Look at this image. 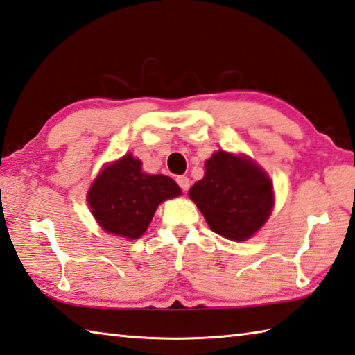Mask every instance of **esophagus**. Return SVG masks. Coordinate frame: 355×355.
I'll list each match as a JSON object with an SVG mask.
<instances>
[{
    "instance_id": "obj_1",
    "label": "esophagus",
    "mask_w": 355,
    "mask_h": 355,
    "mask_svg": "<svg viewBox=\"0 0 355 355\" xmlns=\"http://www.w3.org/2000/svg\"><path fill=\"white\" fill-rule=\"evenodd\" d=\"M177 183H178L180 188H182L184 192L188 191V189H189V186H191L189 178H188V177H184V175H180V177H177Z\"/></svg>"
}]
</instances>
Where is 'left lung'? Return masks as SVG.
I'll list each match as a JSON object with an SVG mask.
<instances>
[{
    "instance_id": "1",
    "label": "left lung",
    "mask_w": 355,
    "mask_h": 355,
    "mask_svg": "<svg viewBox=\"0 0 355 355\" xmlns=\"http://www.w3.org/2000/svg\"><path fill=\"white\" fill-rule=\"evenodd\" d=\"M189 198L214 233L247 241L272 214V180L250 158L218 150L205 163V177L189 189Z\"/></svg>"
}]
</instances>
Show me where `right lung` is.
Segmentation results:
<instances>
[{
  "label": "right lung",
  "mask_w": 355,
  "mask_h": 355,
  "mask_svg": "<svg viewBox=\"0 0 355 355\" xmlns=\"http://www.w3.org/2000/svg\"><path fill=\"white\" fill-rule=\"evenodd\" d=\"M132 153L105 166L88 191V205L107 233L138 239L152 222L158 205L182 194L171 177L150 175Z\"/></svg>",
  "instance_id": "1"
}]
</instances>
